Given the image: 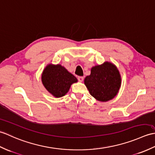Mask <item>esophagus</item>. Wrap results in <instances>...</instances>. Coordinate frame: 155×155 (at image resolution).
Here are the masks:
<instances>
[{"label": "esophagus", "instance_id": "esophagus-1", "mask_svg": "<svg viewBox=\"0 0 155 155\" xmlns=\"http://www.w3.org/2000/svg\"><path fill=\"white\" fill-rule=\"evenodd\" d=\"M84 77H82V76H79V77H78V80H79V81H80V82H82L84 81Z\"/></svg>", "mask_w": 155, "mask_h": 155}]
</instances>
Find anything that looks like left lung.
Instances as JSON below:
<instances>
[{
	"instance_id": "left-lung-1",
	"label": "left lung",
	"mask_w": 155,
	"mask_h": 155,
	"mask_svg": "<svg viewBox=\"0 0 155 155\" xmlns=\"http://www.w3.org/2000/svg\"><path fill=\"white\" fill-rule=\"evenodd\" d=\"M121 81L117 68L107 61L100 66L93 67L90 75L85 78L84 84L97 100L107 101L117 94Z\"/></svg>"
}]
</instances>
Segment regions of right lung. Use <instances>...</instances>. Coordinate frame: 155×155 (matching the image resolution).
<instances>
[{"instance_id": "right-lung-1", "label": "right lung", "mask_w": 155, "mask_h": 155, "mask_svg": "<svg viewBox=\"0 0 155 155\" xmlns=\"http://www.w3.org/2000/svg\"><path fill=\"white\" fill-rule=\"evenodd\" d=\"M42 81L44 86L54 97H61L67 94L71 85L78 80L61 65L50 64L44 69Z\"/></svg>"}]
</instances>
